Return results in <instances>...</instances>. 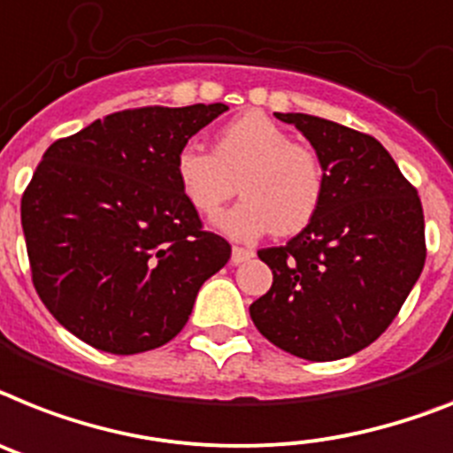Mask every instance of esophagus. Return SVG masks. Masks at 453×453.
<instances>
[{"label": "esophagus", "mask_w": 453, "mask_h": 453, "mask_svg": "<svg viewBox=\"0 0 453 453\" xmlns=\"http://www.w3.org/2000/svg\"><path fill=\"white\" fill-rule=\"evenodd\" d=\"M253 256H256V250H253V249H244V246H233V265H242V262H249Z\"/></svg>", "instance_id": "1"}]
</instances>
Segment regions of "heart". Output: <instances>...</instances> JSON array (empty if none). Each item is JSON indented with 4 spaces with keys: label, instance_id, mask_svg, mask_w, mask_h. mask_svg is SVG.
Segmentation results:
<instances>
[{
    "label": "heart",
    "instance_id": "obj_1",
    "mask_svg": "<svg viewBox=\"0 0 453 453\" xmlns=\"http://www.w3.org/2000/svg\"><path fill=\"white\" fill-rule=\"evenodd\" d=\"M174 177L200 214H214L233 197L239 180L244 197L214 219V226L234 239H256L272 230L299 233L318 214L326 188L318 154L292 142L290 133L260 112L220 128L214 151L184 144L174 156Z\"/></svg>",
    "mask_w": 453,
    "mask_h": 453
}]
</instances>
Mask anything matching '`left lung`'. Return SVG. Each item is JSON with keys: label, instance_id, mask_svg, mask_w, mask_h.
<instances>
[{"label": "left lung", "instance_id": "1", "mask_svg": "<svg viewBox=\"0 0 453 453\" xmlns=\"http://www.w3.org/2000/svg\"><path fill=\"white\" fill-rule=\"evenodd\" d=\"M325 168L318 214L279 249L257 250L273 283L250 318L276 348L309 362L355 355L385 332L426 260L419 196L375 138L303 112H273Z\"/></svg>", "mask_w": 453, "mask_h": 453}]
</instances>
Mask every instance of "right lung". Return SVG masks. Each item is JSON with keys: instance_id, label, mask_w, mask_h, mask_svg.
Instances as JSON below:
<instances>
[{"instance_id": "right-lung-1", "label": "right lung", "mask_w": 453, "mask_h": 453, "mask_svg": "<svg viewBox=\"0 0 453 453\" xmlns=\"http://www.w3.org/2000/svg\"><path fill=\"white\" fill-rule=\"evenodd\" d=\"M226 110H124L43 154L20 207L34 288L91 348L138 355L173 341L230 260L174 177L177 151Z\"/></svg>"}]
</instances>
